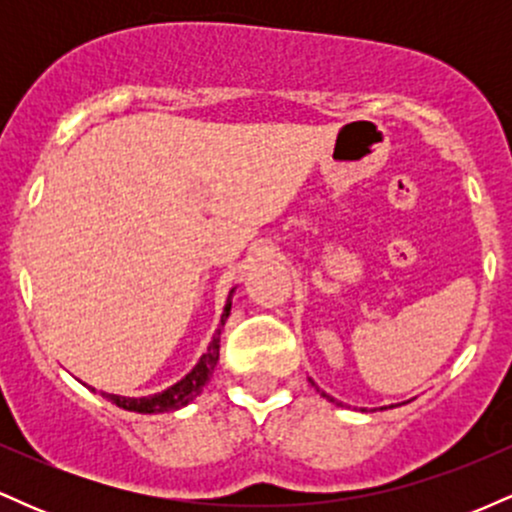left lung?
<instances>
[{
	"label": "left lung",
	"instance_id": "obj_1",
	"mask_svg": "<svg viewBox=\"0 0 512 512\" xmlns=\"http://www.w3.org/2000/svg\"><path fill=\"white\" fill-rule=\"evenodd\" d=\"M310 383H313V380H310ZM313 385H315V383H313ZM317 392H320V395H322V397H325V399H330V402H334V399H332L330 395H327V392H322V390H320V387H317ZM392 407H395V404H392ZM380 409H387V407H380Z\"/></svg>",
	"mask_w": 512,
	"mask_h": 512
}]
</instances>
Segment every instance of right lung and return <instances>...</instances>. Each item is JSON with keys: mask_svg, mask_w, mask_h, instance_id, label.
<instances>
[{"mask_svg": "<svg viewBox=\"0 0 512 512\" xmlns=\"http://www.w3.org/2000/svg\"><path fill=\"white\" fill-rule=\"evenodd\" d=\"M231 296L233 291L228 293L226 308H223V315H221V325H226V317L231 315ZM219 349H221V327L216 330L214 339L209 342L207 354H202L197 366L192 368L180 383L170 385L168 390L158 392V395H149V397H120V395H105V392L103 397L110 399V402L117 404L120 409L137 411V414H163V411H175L185 407V404H190L192 399L202 392V387L209 383L211 373H214L216 363H219Z\"/></svg>", "mask_w": 512, "mask_h": 512, "instance_id": "obj_1", "label": "right lung"}]
</instances>
